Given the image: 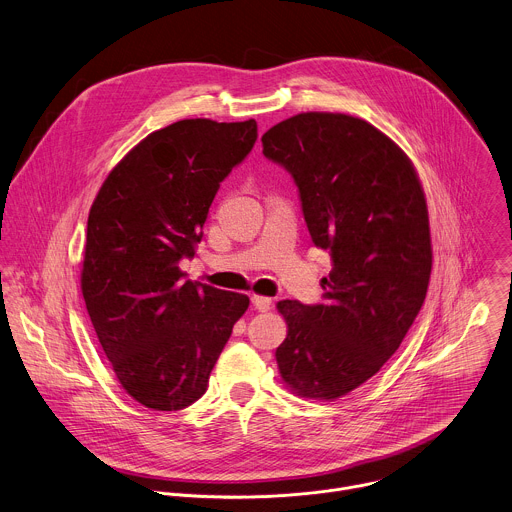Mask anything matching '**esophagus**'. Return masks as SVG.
Wrapping results in <instances>:
<instances>
[{
	"mask_svg": "<svg viewBox=\"0 0 512 512\" xmlns=\"http://www.w3.org/2000/svg\"><path fill=\"white\" fill-rule=\"evenodd\" d=\"M251 305L257 311H269L271 309V299L269 297H261V295H251Z\"/></svg>",
	"mask_w": 512,
	"mask_h": 512,
	"instance_id": "obj_1",
	"label": "esophagus"
}]
</instances>
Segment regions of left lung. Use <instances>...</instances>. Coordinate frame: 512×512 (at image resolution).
I'll return each mask as SVG.
<instances>
[{"label": "left lung", "mask_w": 512, "mask_h": 512, "mask_svg": "<svg viewBox=\"0 0 512 512\" xmlns=\"http://www.w3.org/2000/svg\"><path fill=\"white\" fill-rule=\"evenodd\" d=\"M261 142L291 175L313 245L333 261L319 303H277L289 327L277 366L295 394L333 400L380 372L426 299V199L408 156L366 120L303 112Z\"/></svg>", "instance_id": "1"}]
</instances>
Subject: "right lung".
I'll list each match as a JSON object with an SVG mask.
<instances>
[{
  "label": "right lung",
  "mask_w": 512,
  "mask_h": 512,
  "mask_svg": "<svg viewBox=\"0 0 512 512\" xmlns=\"http://www.w3.org/2000/svg\"><path fill=\"white\" fill-rule=\"evenodd\" d=\"M255 140V120H179L134 146L90 209L82 295L118 382L146 408L195 404L249 307L179 263L195 257L221 183Z\"/></svg>",
  "instance_id": "right-lung-1"
}]
</instances>
